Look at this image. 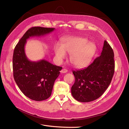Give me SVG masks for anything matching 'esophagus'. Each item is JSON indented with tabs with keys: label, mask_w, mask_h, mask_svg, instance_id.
Here are the masks:
<instances>
[{
	"label": "esophagus",
	"mask_w": 129,
	"mask_h": 129,
	"mask_svg": "<svg viewBox=\"0 0 129 129\" xmlns=\"http://www.w3.org/2000/svg\"><path fill=\"white\" fill-rule=\"evenodd\" d=\"M68 72V70H67L66 69H62V70H61V72L62 73H66Z\"/></svg>",
	"instance_id": "obj_1"
}]
</instances>
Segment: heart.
Returning a JSON list of instances; mask_svg holds the SVG:
<instances>
[{
  "mask_svg": "<svg viewBox=\"0 0 129 129\" xmlns=\"http://www.w3.org/2000/svg\"><path fill=\"white\" fill-rule=\"evenodd\" d=\"M96 45L81 37L69 38L62 45H57L54 48L57 61L61 63L67 57V53L71 54L70 61L77 68L87 66L96 51Z\"/></svg>",
  "mask_w": 129,
  "mask_h": 129,
  "instance_id": "obj_1",
  "label": "heart"
}]
</instances>
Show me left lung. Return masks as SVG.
Listing matches in <instances>:
<instances>
[{"label":"left lung","mask_w":129,"mask_h":129,"mask_svg":"<svg viewBox=\"0 0 129 129\" xmlns=\"http://www.w3.org/2000/svg\"><path fill=\"white\" fill-rule=\"evenodd\" d=\"M114 51L104 41L101 55L87 67L74 71L75 83L71 88L73 97L81 102L94 101L106 90L115 72Z\"/></svg>","instance_id":"left-lung-1"}]
</instances>
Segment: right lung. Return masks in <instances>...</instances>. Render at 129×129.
Returning <instances> with one entry per match:
<instances>
[{
  "label": "right lung",
  "mask_w": 129,
  "mask_h": 129,
  "mask_svg": "<svg viewBox=\"0 0 129 129\" xmlns=\"http://www.w3.org/2000/svg\"><path fill=\"white\" fill-rule=\"evenodd\" d=\"M54 29L42 27H32L27 30L15 47L13 55L14 79L21 92L32 100L41 101L49 98L54 82L62 68L45 60L29 61L25 52L26 40L30 37L45 36Z\"/></svg>",
  "instance_id": "obj_1"
}]
</instances>
